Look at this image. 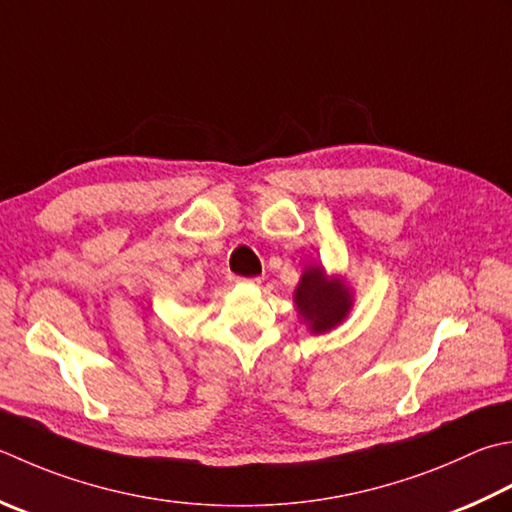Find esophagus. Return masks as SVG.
Wrapping results in <instances>:
<instances>
[{
	"label": "esophagus",
	"instance_id": "1",
	"mask_svg": "<svg viewBox=\"0 0 512 512\" xmlns=\"http://www.w3.org/2000/svg\"><path fill=\"white\" fill-rule=\"evenodd\" d=\"M237 282H244V284H253V286H257V284H262V279H259V277H237Z\"/></svg>",
	"mask_w": 512,
	"mask_h": 512
}]
</instances>
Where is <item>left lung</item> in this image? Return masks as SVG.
I'll list each match as a JSON object with an SVG mask.
<instances>
[{
  "label": "left lung",
  "instance_id": "8db88e82",
  "mask_svg": "<svg viewBox=\"0 0 512 512\" xmlns=\"http://www.w3.org/2000/svg\"><path fill=\"white\" fill-rule=\"evenodd\" d=\"M293 302L310 333L322 335L348 317L353 308V293L344 279L328 277L324 266H308L295 288Z\"/></svg>",
  "mask_w": 512,
  "mask_h": 512
}]
</instances>
